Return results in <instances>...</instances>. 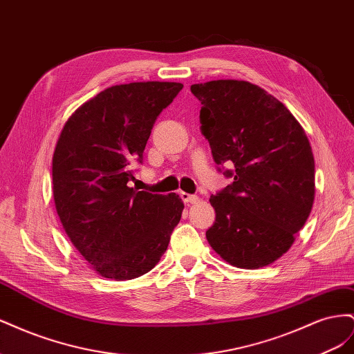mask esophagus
I'll return each mask as SVG.
<instances>
[{"label": "esophagus", "mask_w": 354, "mask_h": 354, "mask_svg": "<svg viewBox=\"0 0 354 354\" xmlns=\"http://www.w3.org/2000/svg\"><path fill=\"white\" fill-rule=\"evenodd\" d=\"M180 198L183 199V202L187 203V205H190V203H196L199 201V198L196 195H189V194H185V192H181Z\"/></svg>", "instance_id": "34e87169"}]
</instances>
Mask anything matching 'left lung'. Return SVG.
<instances>
[{
  "label": "left lung",
  "instance_id": "1",
  "mask_svg": "<svg viewBox=\"0 0 354 354\" xmlns=\"http://www.w3.org/2000/svg\"><path fill=\"white\" fill-rule=\"evenodd\" d=\"M190 90L218 171L233 167L223 173L233 183L209 198L216 223L207 239L239 269L269 266L291 248L312 211V146L286 106L259 85L217 80Z\"/></svg>",
  "mask_w": 354,
  "mask_h": 354
}]
</instances>
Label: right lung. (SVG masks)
Here are the masks:
<instances>
[{
    "label": "right lung",
    "instance_id": "add662e5",
    "mask_svg": "<svg viewBox=\"0 0 354 354\" xmlns=\"http://www.w3.org/2000/svg\"><path fill=\"white\" fill-rule=\"evenodd\" d=\"M180 82L113 85L75 111L53 155V196L71 242L103 277L130 281L167 251L185 203L130 187L158 115Z\"/></svg>",
    "mask_w": 354,
    "mask_h": 354
}]
</instances>
